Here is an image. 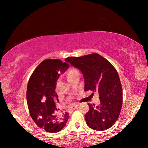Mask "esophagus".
Here are the masks:
<instances>
[{
	"label": "esophagus",
	"mask_w": 148,
	"mask_h": 148,
	"mask_svg": "<svg viewBox=\"0 0 148 148\" xmlns=\"http://www.w3.org/2000/svg\"><path fill=\"white\" fill-rule=\"evenodd\" d=\"M78 106H79L78 104H76V105H74V106H72L71 107L70 109H71V110H75V109H76L77 108Z\"/></svg>",
	"instance_id": "obj_1"
}]
</instances>
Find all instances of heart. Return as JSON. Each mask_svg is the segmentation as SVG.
Wrapping results in <instances>:
<instances>
[{
    "label": "heart",
    "mask_w": 148,
    "mask_h": 148,
    "mask_svg": "<svg viewBox=\"0 0 148 148\" xmlns=\"http://www.w3.org/2000/svg\"><path fill=\"white\" fill-rule=\"evenodd\" d=\"M76 74H79V72H78L77 69H71V70L69 71L68 74H67L68 80L70 79V78H71L72 77H73L74 75H76Z\"/></svg>",
    "instance_id": "1"
}]
</instances>
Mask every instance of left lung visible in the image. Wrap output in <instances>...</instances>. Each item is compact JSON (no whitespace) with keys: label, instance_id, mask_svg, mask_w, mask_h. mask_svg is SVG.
<instances>
[{"label":"left lung","instance_id":"8db88e82","mask_svg":"<svg viewBox=\"0 0 148 148\" xmlns=\"http://www.w3.org/2000/svg\"><path fill=\"white\" fill-rule=\"evenodd\" d=\"M65 60L82 72L85 92L99 93L100 105L88 103L90 109L84 115L88 126L98 131L111 128L117 121L123 102L121 84L115 68L97 53L71 56Z\"/></svg>","mask_w":148,"mask_h":148}]
</instances>
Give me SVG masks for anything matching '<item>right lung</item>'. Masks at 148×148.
<instances>
[{
	"instance_id": "1",
	"label": "right lung",
	"mask_w": 148,
	"mask_h": 148,
	"mask_svg": "<svg viewBox=\"0 0 148 148\" xmlns=\"http://www.w3.org/2000/svg\"><path fill=\"white\" fill-rule=\"evenodd\" d=\"M69 67L60 60L48 59L37 66L31 75L27 85V101L30 114L39 127L48 132L56 133L64 128L69 113L56 115L58 102L55 88L60 73Z\"/></svg>"
}]
</instances>
